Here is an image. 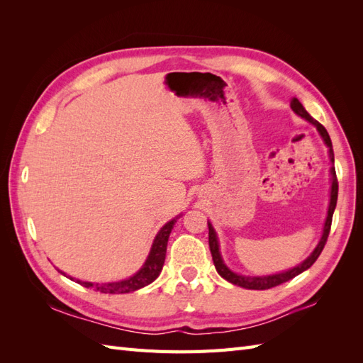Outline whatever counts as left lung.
<instances>
[{
	"label": "left lung",
	"instance_id": "left-lung-1",
	"mask_svg": "<svg viewBox=\"0 0 363 363\" xmlns=\"http://www.w3.org/2000/svg\"><path fill=\"white\" fill-rule=\"evenodd\" d=\"M291 108L292 111L304 118L306 121H309L311 124H313L316 127V130L320 131V135L323 138V140L325 142V145L328 147V155H330V160L332 163L335 162V156H333V150H332V140L330 136H328L327 130L324 128V125H321L318 123L316 119H313L309 113L306 112V108L303 107V104L296 100V98H292L291 100ZM332 172V191H330V204H328V212H327V219H325V224H324V230H323V236L320 239V242H318L316 248L312 251V255L307 257L304 262H301L298 267H295L289 271H284L280 274H272V276H262V277H247V276H240V274H236L233 271H230L227 268V265L224 263L223 257H221V252H219V244H218V238L215 233V228L212 227L211 223H207L208 225V247H211V252H212V259L215 263V268L218 271L219 276L223 279H225L227 281L236 284V286L240 288H245V289H256V291H263V289H269L274 286H279V284L284 283V281H289L291 279L296 277L298 274H301L303 271L309 269L315 260L320 257L321 251L327 242V238L328 233H330V227H332V218H333V212H335V207H336V201H337V179H336V171L335 167H332L330 169Z\"/></svg>",
	"mask_w": 363,
	"mask_h": 363
}]
</instances>
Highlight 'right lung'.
<instances>
[{"mask_svg": "<svg viewBox=\"0 0 363 363\" xmlns=\"http://www.w3.org/2000/svg\"><path fill=\"white\" fill-rule=\"evenodd\" d=\"M177 219L179 216L171 219L169 223H167L159 230L157 236L155 238V242L151 245L150 255L144 263V267H142L133 277L125 279L123 281H115V283H91V281H82V280H75V281L84 288H94L95 291H100L103 294H127V292H133L147 286V284L152 283L159 277V274L163 268L169 233L174 228L175 223H177ZM59 272L65 276V272L62 271ZM69 279L74 280L72 277Z\"/></svg>", "mask_w": 363, "mask_h": 363, "instance_id": "right-lung-1", "label": "right lung"}]
</instances>
